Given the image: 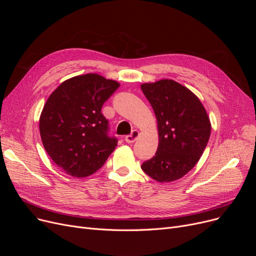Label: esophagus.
Segmentation results:
<instances>
[{
	"instance_id": "obj_1",
	"label": "esophagus",
	"mask_w": 256,
	"mask_h": 256,
	"mask_svg": "<svg viewBox=\"0 0 256 256\" xmlns=\"http://www.w3.org/2000/svg\"><path fill=\"white\" fill-rule=\"evenodd\" d=\"M138 137H139V132L138 130H132V134L130 135H128V136H126V141L128 142V143H134L135 142L137 139H138Z\"/></svg>"
}]
</instances>
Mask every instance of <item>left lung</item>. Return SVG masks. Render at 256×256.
Returning a JSON list of instances; mask_svg holds the SVG:
<instances>
[{
  "label": "left lung",
  "mask_w": 256,
  "mask_h": 256,
  "mask_svg": "<svg viewBox=\"0 0 256 256\" xmlns=\"http://www.w3.org/2000/svg\"><path fill=\"white\" fill-rule=\"evenodd\" d=\"M158 121V146L142 170L156 182L176 180L202 156L210 135V121L199 98L173 80L141 85Z\"/></svg>",
  "instance_id": "1"
}]
</instances>
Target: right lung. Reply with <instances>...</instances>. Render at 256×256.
Returning a JSON list of instances; mask_svg holds the SVG:
<instances>
[{"label": "right lung", "mask_w": 256, "mask_h": 256, "mask_svg": "<svg viewBox=\"0 0 256 256\" xmlns=\"http://www.w3.org/2000/svg\"><path fill=\"white\" fill-rule=\"evenodd\" d=\"M119 83L96 74L66 80L48 98L39 119V130L48 154L74 178L96 172L114 152L102 106Z\"/></svg>", "instance_id": "add662e5"}]
</instances>
